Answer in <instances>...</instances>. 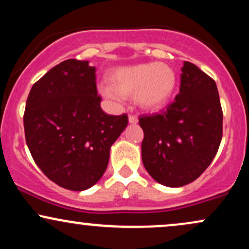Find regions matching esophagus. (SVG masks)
I'll return each mask as SVG.
<instances>
[{
  "label": "esophagus",
  "instance_id": "obj_1",
  "mask_svg": "<svg viewBox=\"0 0 249 249\" xmlns=\"http://www.w3.org/2000/svg\"><path fill=\"white\" fill-rule=\"evenodd\" d=\"M128 122H130V124H137V123H138V117L134 115H130L128 116Z\"/></svg>",
  "mask_w": 249,
  "mask_h": 249
}]
</instances>
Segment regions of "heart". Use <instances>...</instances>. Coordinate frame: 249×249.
Segmentation results:
<instances>
[{"label":"heart","mask_w":249,"mask_h":249,"mask_svg":"<svg viewBox=\"0 0 249 249\" xmlns=\"http://www.w3.org/2000/svg\"><path fill=\"white\" fill-rule=\"evenodd\" d=\"M112 88H103V93L121 101L136 96L137 102L148 110L167 104L177 87V75L165 63H142L117 68L110 75Z\"/></svg>","instance_id":"heart-1"}]
</instances>
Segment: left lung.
<instances>
[{"label":"left lung","instance_id":"obj_1","mask_svg":"<svg viewBox=\"0 0 249 249\" xmlns=\"http://www.w3.org/2000/svg\"><path fill=\"white\" fill-rule=\"evenodd\" d=\"M144 131L142 159L159 184L181 187L199 178L222 138V110L215 82L184 62L180 91L160 113L139 117Z\"/></svg>","mask_w":249,"mask_h":249}]
</instances>
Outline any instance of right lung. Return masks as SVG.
I'll use <instances>...</instances> for the list:
<instances>
[{"mask_svg":"<svg viewBox=\"0 0 249 249\" xmlns=\"http://www.w3.org/2000/svg\"><path fill=\"white\" fill-rule=\"evenodd\" d=\"M101 101L89 61L67 59L31 88L25 141L37 166L58 186L88 190L107 170L110 148L128 121L105 113Z\"/></svg>","mask_w":249,"mask_h":249,"instance_id":"right-lung-1","label":"right lung"}]
</instances>
